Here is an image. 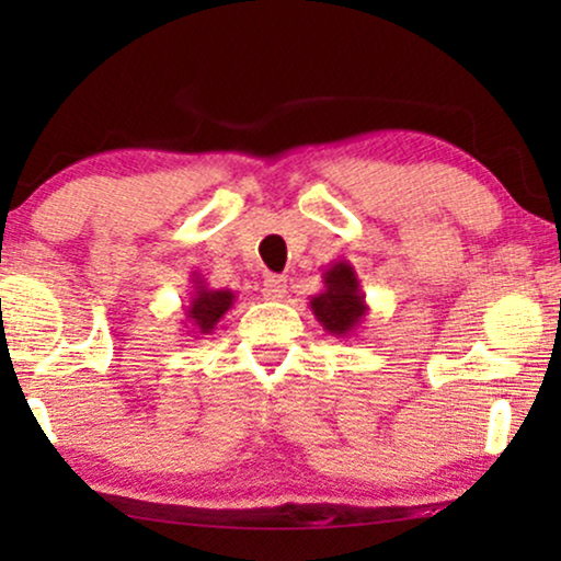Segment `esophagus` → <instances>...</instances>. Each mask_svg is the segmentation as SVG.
Instances as JSON below:
<instances>
[{"instance_id": "34e87169", "label": "esophagus", "mask_w": 561, "mask_h": 561, "mask_svg": "<svg viewBox=\"0 0 561 561\" xmlns=\"http://www.w3.org/2000/svg\"><path fill=\"white\" fill-rule=\"evenodd\" d=\"M286 294H288V283L283 275H265L263 296L267 301H280V298H286Z\"/></svg>"}]
</instances>
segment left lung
Masks as SVG:
<instances>
[{"label":"left lung","mask_w":561,"mask_h":561,"mask_svg":"<svg viewBox=\"0 0 561 561\" xmlns=\"http://www.w3.org/2000/svg\"><path fill=\"white\" fill-rule=\"evenodd\" d=\"M324 290L309 298L313 317L332 336H350L367 317V304L355 267L347 260H334L321 273Z\"/></svg>","instance_id":"8db88e82"}]
</instances>
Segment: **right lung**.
I'll list each match as a JSON object with an SVG mask.
<instances>
[{"mask_svg": "<svg viewBox=\"0 0 561 561\" xmlns=\"http://www.w3.org/2000/svg\"><path fill=\"white\" fill-rule=\"evenodd\" d=\"M194 290H191L188 304H183V321L181 324L188 329V336L194 340H204L209 336L221 317L234 306V290L229 288H209L202 275H191Z\"/></svg>", "mask_w": 561, "mask_h": 561, "instance_id": "obj_1", "label": "right lung"}]
</instances>
